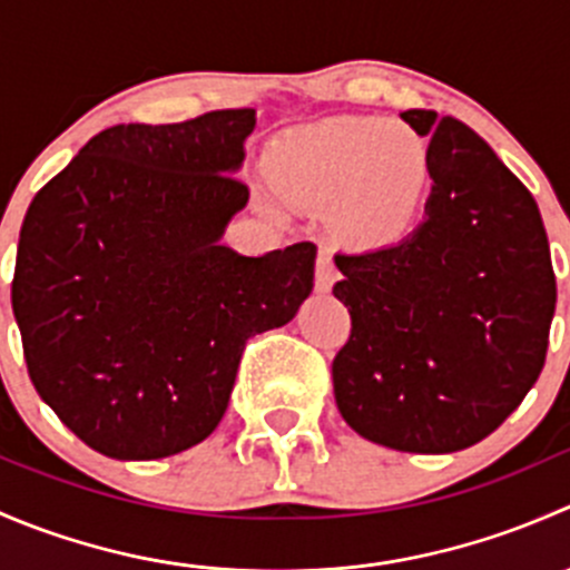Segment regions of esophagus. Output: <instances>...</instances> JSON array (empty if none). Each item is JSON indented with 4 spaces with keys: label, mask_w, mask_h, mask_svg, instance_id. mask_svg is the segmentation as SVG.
<instances>
[{
    "label": "esophagus",
    "mask_w": 570,
    "mask_h": 570,
    "mask_svg": "<svg viewBox=\"0 0 570 570\" xmlns=\"http://www.w3.org/2000/svg\"><path fill=\"white\" fill-rule=\"evenodd\" d=\"M333 281H336V264H333L331 253H320L317 256V292H331Z\"/></svg>",
    "instance_id": "esophagus-1"
}]
</instances>
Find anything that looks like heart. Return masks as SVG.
<instances>
[{
  "label": "heart",
  "mask_w": 570,
  "mask_h": 570,
  "mask_svg": "<svg viewBox=\"0 0 570 570\" xmlns=\"http://www.w3.org/2000/svg\"><path fill=\"white\" fill-rule=\"evenodd\" d=\"M264 168L292 204L336 203L333 226L347 243L383 248L411 228L428 187L430 157L407 126L333 118L284 131L269 146Z\"/></svg>",
  "instance_id": "heart-1"
}]
</instances>
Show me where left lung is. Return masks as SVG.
Instances as JSON below:
<instances>
[{
	"label": "left lung",
	"instance_id": "left-lung-1",
	"mask_svg": "<svg viewBox=\"0 0 570 570\" xmlns=\"http://www.w3.org/2000/svg\"><path fill=\"white\" fill-rule=\"evenodd\" d=\"M430 198L407 237L338 253L353 331L333 358L344 422L400 452L444 455L491 435L538 381L557 284L530 189L474 129L433 109Z\"/></svg>",
	"mask_w": 570,
	"mask_h": 570
}]
</instances>
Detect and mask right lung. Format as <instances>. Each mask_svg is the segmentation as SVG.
I'll list each match as a JSON object with an SVG mask.
<instances>
[{
	"label": "right lung",
	"mask_w": 570,
	"mask_h": 570,
	"mask_svg": "<svg viewBox=\"0 0 570 570\" xmlns=\"http://www.w3.org/2000/svg\"><path fill=\"white\" fill-rule=\"evenodd\" d=\"M256 109L99 131L32 198L13 314L40 400L90 450L157 461L200 444L228 407L245 342L314 289L312 243L223 245Z\"/></svg>",
	"instance_id": "right-lung-1"
}]
</instances>
